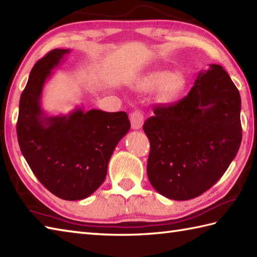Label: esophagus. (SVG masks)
<instances>
[{
	"label": "esophagus",
	"instance_id": "34e87169",
	"mask_svg": "<svg viewBox=\"0 0 257 257\" xmlns=\"http://www.w3.org/2000/svg\"><path fill=\"white\" fill-rule=\"evenodd\" d=\"M144 113L140 110H135L130 114V122H132V127L135 130H138L144 124Z\"/></svg>",
	"mask_w": 257,
	"mask_h": 257
}]
</instances>
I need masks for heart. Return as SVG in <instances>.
I'll return each instance as SVG.
<instances>
[{"mask_svg": "<svg viewBox=\"0 0 257 257\" xmlns=\"http://www.w3.org/2000/svg\"><path fill=\"white\" fill-rule=\"evenodd\" d=\"M187 76L176 70L168 73L166 70H156L143 76L137 83V88L148 92L157 89L156 98L159 101H170L177 98L187 87Z\"/></svg>", "mask_w": 257, "mask_h": 257, "instance_id": "1", "label": "heart"}]
</instances>
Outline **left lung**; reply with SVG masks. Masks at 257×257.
<instances>
[{
	"instance_id": "obj_1",
	"label": "left lung",
	"mask_w": 257,
	"mask_h": 257,
	"mask_svg": "<svg viewBox=\"0 0 257 257\" xmlns=\"http://www.w3.org/2000/svg\"><path fill=\"white\" fill-rule=\"evenodd\" d=\"M146 120L149 181L168 199L196 198L216 183L242 141L241 96L222 66L199 73L189 94Z\"/></svg>"
}]
</instances>
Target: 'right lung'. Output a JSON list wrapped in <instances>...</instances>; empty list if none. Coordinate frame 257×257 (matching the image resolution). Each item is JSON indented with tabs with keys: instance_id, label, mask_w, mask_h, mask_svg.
<instances>
[{
	"instance_id": "1",
	"label": "right lung",
	"mask_w": 257,
	"mask_h": 257,
	"mask_svg": "<svg viewBox=\"0 0 257 257\" xmlns=\"http://www.w3.org/2000/svg\"><path fill=\"white\" fill-rule=\"evenodd\" d=\"M69 50H53L32 68L21 95L16 134L22 154L44 187L68 201L88 198L105 181L116 146L129 132L124 111L76 108L46 116L41 108L45 81Z\"/></svg>"
}]
</instances>
